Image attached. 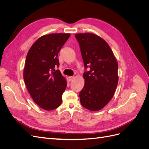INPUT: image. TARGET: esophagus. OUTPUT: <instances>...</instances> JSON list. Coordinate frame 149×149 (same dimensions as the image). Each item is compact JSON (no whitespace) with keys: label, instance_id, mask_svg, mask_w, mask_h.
<instances>
[{"label":"esophagus","instance_id":"esophagus-1","mask_svg":"<svg viewBox=\"0 0 149 149\" xmlns=\"http://www.w3.org/2000/svg\"><path fill=\"white\" fill-rule=\"evenodd\" d=\"M73 79H74L73 76H69V77H68V79H69L70 81H73Z\"/></svg>","mask_w":149,"mask_h":149}]
</instances>
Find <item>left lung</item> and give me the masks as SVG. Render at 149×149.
<instances>
[{
    "mask_svg": "<svg viewBox=\"0 0 149 149\" xmlns=\"http://www.w3.org/2000/svg\"><path fill=\"white\" fill-rule=\"evenodd\" d=\"M85 71V83L79 93L81 105L92 111L101 109L114 96L118 83V64L109 45L90 33L75 35ZM89 67V71L85 69Z\"/></svg>",
    "mask_w": 149,
    "mask_h": 149,
    "instance_id": "left-lung-1",
    "label": "left lung"
}]
</instances>
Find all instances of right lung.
Listing matches in <instances>:
<instances>
[{"label":"right lung","mask_w":149,"mask_h":149,"mask_svg":"<svg viewBox=\"0 0 149 149\" xmlns=\"http://www.w3.org/2000/svg\"><path fill=\"white\" fill-rule=\"evenodd\" d=\"M70 33H52L39 38L26 55L24 79L34 102L42 109L52 111L61 104L66 81L59 70L58 54Z\"/></svg>","instance_id":"obj_1"}]
</instances>
